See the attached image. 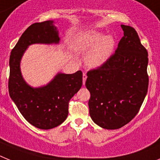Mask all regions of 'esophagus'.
Instances as JSON below:
<instances>
[{
    "instance_id": "1",
    "label": "esophagus",
    "mask_w": 160,
    "mask_h": 160,
    "mask_svg": "<svg viewBox=\"0 0 160 160\" xmlns=\"http://www.w3.org/2000/svg\"><path fill=\"white\" fill-rule=\"evenodd\" d=\"M86 80H87V75H86V73H83V85L85 84Z\"/></svg>"
}]
</instances>
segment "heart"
<instances>
[{
  "label": "heart",
  "instance_id": "b5f03b06",
  "mask_svg": "<svg viewBox=\"0 0 160 160\" xmlns=\"http://www.w3.org/2000/svg\"><path fill=\"white\" fill-rule=\"evenodd\" d=\"M75 48L87 52L85 62L88 67L96 68L107 62L114 51L116 40L112 35L103 36L101 32L88 30L80 33L74 41Z\"/></svg>",
  "mask_w": 160,
  "mask_h": 160
}]
</instances>
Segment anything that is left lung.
<instances>
[{"instance_id": "1", "label": "left lung", "mask_w": 160, "mask_h": 160, "mask_svg": "<svg viewBox=\"0 0 160 160\" xmlns=\"http://www.w3.org/2000/svg\"><path fill=\"white\" fill-rule=\"evenodd\" d=\"M123 37L113 55L88 72L89 114L105 129H118L137 115L148 92V54L135 28L121 24Z\"/></svg>"}]
</instances>
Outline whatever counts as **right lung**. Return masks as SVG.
Segmentation results:
<instances>
[{
  "instance_id": "1",
  "label": "right lung",
  "mask_w": 160,
  "mask_h": 160,
  "mask_svg": "<svg viewBox=\"0 0 160 160\" xmlns=\"http://www.w3.org/2000/svg\"><path fill=\"white\" fill-rule=\"evenodd\" d=\"M58 30L53 21L31 24L11 52L8 92L23 117L40 129H51L63 123L68 114V102L80 89L83 73H57L45 86L32 88L23 79L21 60L33 44H58Z\"/></svg>"
}]
</instances>
